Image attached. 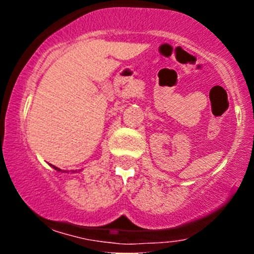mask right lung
<instances>
[{
	"mask_svg": "<svg viewBox=\"0 0 254 254\" xmlns=\"http://www.w3.org/2000/svg\"><path fill=\"white\" fill-rule=\"evenodd\" d=\"M51 167L52 168H54V170L55 171H57V172H65V173H68V171H63V170H61V168H58V167H56V166H54V165H51ZM72 172V173H75V172H76V171H71ZM78 172H80V171H78Z\"/></svg>",
	"mask_w": 254,
	"mask_h": 254,
	"instance_id": "add662e5",
	"label": "right lung"
}]
</instances>
